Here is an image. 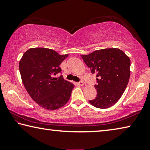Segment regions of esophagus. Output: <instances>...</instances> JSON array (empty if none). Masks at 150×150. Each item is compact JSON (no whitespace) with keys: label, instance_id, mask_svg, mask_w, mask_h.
Returning a JSON list of instances; mask_svg holds the SVG:
<instances>
[{"label":"esophagus","instance_id":"34e87169","mask_svg":"<svg viewBox=\"0 0 150 150\" xmlns=\"http://www.w3.org/2000/svg\"><path fill=\"white\" fill-rule=\"evenodd\" d=\"M77 85H78V86H83L84 83L83 81H79L77 83Z\"/></svg>","mask_w":150,"mask_h":150}]
</instances>
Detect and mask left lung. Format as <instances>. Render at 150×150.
<instances>
[{
	"mask_svg": "<svg viewBox=\"0 0 150 150\" xmlns=\"http://www.w3.org/2000/svg\"><path fill=\"white\" fill-rule=\"evenodd\" d=\"M91 72L98 77L97 96L89 102L98 108H108L117 103L126 89L130 77L131 61L121 50L106 48L81 55Z\"/></svg>",
	"mask_w": 150,
	"mask_h": 150,
	"instance_id": "left-lung-1",
	"label": "left lung"
}]
</instances>
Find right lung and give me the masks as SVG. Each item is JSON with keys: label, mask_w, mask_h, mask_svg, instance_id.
I'll return each instance as SVG.
<instances>
[{"label": "right lung", "mask_w": 150, "mask_h": 150, "mask_svg": "<svg viewBox=\"0 0 150 150\" xmlns=\"http://www.w3.org/2000/svg\"><path fill=\"white\" fill-rule=\"evenodd\" d=\"M68 54L60 55L52 49L30 48L19 61L21 79L30 97L47 110L63 106L70 99L74 85L63 79L60 64Z\"/></svg>", "instance_id": "right-lung-1"}]
</instances>
